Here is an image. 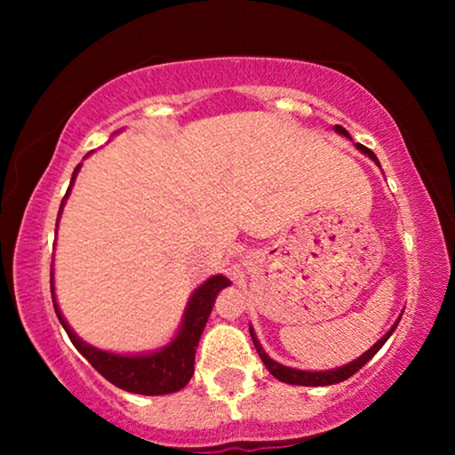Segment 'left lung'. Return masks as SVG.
I'll use <instances>...</instances> for the list:
<instances>
[{"label": "left lung", "instance_id": "left-lung-1", "mask_svg": "<svg viewBox=\"0 0 455 455\" xmlns=\"http://www.w3.org/2000/svg\"><path fill=\"white\" fill-rule=\"evenodd\" d=\"M335 132L341 134V136H346V139H350V134H347L346 128L335 126ZM356 148L363 155H366V157L375 161L379 167H381V164H379V159L375 157V153H372L371 148H366L364 145H360V142H356ZM400 319H402V316H397V321L394 323V325H391L389 331L385 333L383 338L379 339L375 346L369 347V350H366L364 354H360L356 360H352V363H347L344 366H338V369H329V371H300V369H291V366H285L282 363H277V360H273L269 354L263 350V346H260V341L257 338V333H254L252 325H251V338H252L254 347H257L260 360H263V364L267 366V371H269L275 379H279V381L290 383V385H304V387H325V385H335V383L346 381V379H350L354 372H358L360 369H363V366L369 363V360L375 356L379 350H381L385 341L389 339V335L395 331V327H397V323H400Z\"/></svg>", "mask_w": 455, "mask_h": 455}]
</instances>
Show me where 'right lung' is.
<instances>
[{
    "label": "right lung",
    "mask_w": 455,
    "mask_h": 455,
    "mask_svg": "<svg viewBox=\"0 0 455 455\" xmlns=\"http://www.w3.org/2000/svg\"><path fill=\"white\" fill-rule=\"evenodd\" d=\"M80 167H83V164L76 165V170L72 173L70 186H68L66 196L61 198L60 213H58L60 217H61V211H64L68 196H70L72 186L76 182ZM60 217H58V223H60ZM58 223H55V234H58ZM228 285H232V282H229L226 275H213L192 291L190 300L186 304L182 323H180L178 327V333L173 335L170 344L161 346L153 352L116 354V352H108V350H101V347L86 344V341L80 339L78 335L74 333V329L68 325V321L64 319V315H61V310L58 307V300H55L53 265H52L53 308L55 313H58L61 327L66 329L68 338L72 339V344L76 346V350L83 354V356L89 360V363L95 366V369L101 372L109 383H114L116 387H120L124 391H130V394H140V395H165L186 387V383L190 381L192 375H195V354L198 347V339H201L203 329L207 325L211 310H213L215 298L223 288H228Z\"/></svg>",
    "instance_id": "right-lung-1"
}]
</instances>
